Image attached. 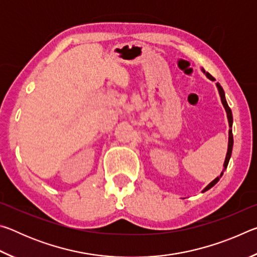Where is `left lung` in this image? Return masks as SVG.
Instances as JSON below:
<instances>
[{
    "instance_id": "1",
    "label": "left lung",
    "mask_w": 257,
    "mask_h": 257,
    "mask_svg": "<svg viewBox=\"0 0 257 257\" xmlns=\"http://www.w3.org/2000/svg\"><path fill=\"white\" fill-rule=\"evenodd\" d=\"M204 72H205V70H203ZM206 76L210 78L211 80H215L214 78H213L210 73L208 72H206ZM216 86H217V89H219V93H220V96H221V102H222V104H223V106H224V108H225V111H227V116H228V121H229V127H230V129H229V143H228V152H227V156H225V161H224V164H223V167H224V169L228 167V163H229V160H230V156H231V152H232V146H233V137H232V130H231V127H232V113H231V110H230V107H229V105H228V103H227V101H225V97H224V92H223V88L222 87H221V85L219 84V82H216ZM222 175H223V172L221 173L220 175V177H217V178H215L214 180H213L210 185L208 186H206L205 188H204V190L203 191H206V190H208L210 188H212L213 186H214L217 181L220 180V178L222 177Z\"/></svg>"
}]
</instances>
